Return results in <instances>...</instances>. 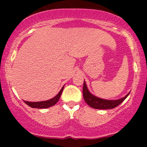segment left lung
<instances>
[{
    "label": "left lung",
    "instance_id": "8db88e82",
    "mask_svg": "<svg viewBox=\"0 0 147 147\" xmlns=\"http://www.w3.org/2000/svg\"><path fill=\"white\" fill-rule=\"evenodd\" d=\"M83 97H84V101L86 103L91 107L94 108V109H113L116 107L118 105H119L129 94L130 92H129L125 97L119 99V100H104V99L99 98L96 96L93 95L92 93L90 92L88 88H87L86 83L84 81L83 84Z\"/></svg>",
    "mask_w": 147,
    "mask_h": 147
}]
</instances>
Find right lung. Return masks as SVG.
I'll list each match as a JSON object with an SVG mask.
<instances>
[{"label":"right lung","instance_id":"obj_1","mask_svg":"<svg viewBox=\"0 0 147 147\" xmlns=\"http://www.w3.org/2000/svg\"><path fill=\"white\" fill-rule=\"evenodd\" d=\"M64 89V86L62 87L61 90L59 92L58 94L54 97L53 98L50 99V100H46V101H42V102H27L24 101L26 105L30 106V107L32 108H38V109H45V108H48L50 107L53 106L55 105L57 102H58L59 99H60V96H61L63 90Z\"/></svg>","mask_w":147,"mask_h":147}]
</instances>
